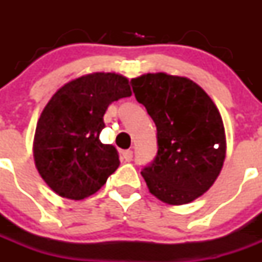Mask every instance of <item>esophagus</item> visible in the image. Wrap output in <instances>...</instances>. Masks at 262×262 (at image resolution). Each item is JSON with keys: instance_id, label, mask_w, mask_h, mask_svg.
I'll return each instance as SVG.
<instances>
[{"instance_id": "obj_1", "label": "esophagus", "mask_w": 262, "mask_h": 262, "mask_svg": "<svg viewBox=\"0 0 262 262\" xmlns=\"http://www.w3.org/2000/svg\"><path fill=\"white\" fill-rule=\"evenodd\" d=\"M133 156H134V154L131 149H127V151L122 152V157H123V160L124 161H127V163H129V161L133 160Z\"/></svg>"}]
</instances>
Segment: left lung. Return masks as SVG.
Segmentation results:
<instances>
[{
  "label": "left lung",
  "mask_w": 262,
  "mask_h": 262,
  "mask_svg": "<svg viewBox=\"0 0 262 262\" xmlns=\"http://www.w3.org/2000/svg\"><path fill=\"white\" fill-rule=\"evenodd\" d=\"M131 84L157 128V155L142 170L148 189L168 205L193 202L212 186L226 159L219 110L186 77L147 73Z\"/></svg>",
  "instance_id": "8db88e82"
}]
</instances>
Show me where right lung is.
<instances>
[{"label":"right lung","mask_w":262,"mask_h":262,"mask_svg":"<svg viewBox=\"0 0 262 262\" xmlns=\"http://www.w3.org/2000/svg\"><path fill=\"white\" fill-rule=\"evenodd\" d=\"M129 96L124 76L97 72L69 81L48 101L36 124L34 160L55 193L84 200L117 170V148L103 144L99 134L108 105Z\"/></svg>","instance_id":"obj_1"}]
</instances>
